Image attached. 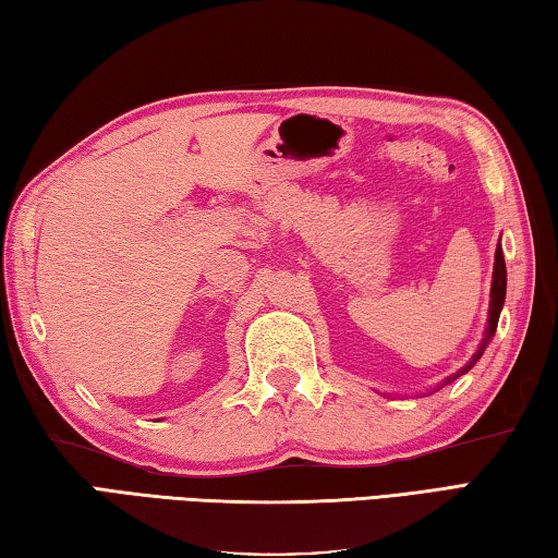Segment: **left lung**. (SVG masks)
<instances>
[{
	"mask_svg": "<svg viewBox=\"0 0 558 558\" xmlns=\"http://www.w3.org/2000/svg\"><path fill=\"white\" fill-rule=\"evenodd\" d=\"M506 289H508V269H506V257H502V247L498 243L496 247V262H493V281H490V303H488V325H486V332H483V340L478 344V350L474 352V356L461 366L459 372H454L451 376H447L442 384L435 386V391H439L442 386H449L451 381H457L459 376H464L469 369H474V364L481 360V354L486 352V347L490 344L493 335H496L498 328V318H500V311H502V303H506ZM429 391V393H435Z\"/></svg>",
	"mask_w": 558,
	"mask_h": 558,
	"instance_id": "left-lung-1",
	"label": "left lung"
}]
</instances>
